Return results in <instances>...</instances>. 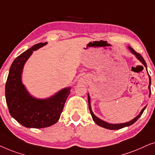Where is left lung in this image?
I'll return each instance as SVG.
<instances>
[{
  "label": "left lung",
  "mask_w": 155,
  "mask_h": 155,
  "mask_svg": "<svg viewBox=\"0 0 155 155\" xmlns=\"http://www.w3.org/2000/svg\"><path fill=\"white\" fill-rule=\"evenodd\" d=\"M128 48L130 50L132 53L133 54H135L136 57L139 59V60L141 61V62L143 64V65L145 66L146 67V69H147V64H146L145 59H143V57L141 56V54L139 53H137V51H135L134 49L130 47H128ZM148 73V72H147ZM148 76H149V79H150V84H149V89H150V95L149 96L150 97V94H151V89H150V86H151V78H150V76L149 75V74H148ZM91 99H90V96L88 94V108H89V110H90V113H91V115L92 116V118L93 120H94V122L96 123L97 125H99V126L102 127H104V128H106V129H109V130H119V129H121V128H123V127H127V126H130V125H133L134 123H135L136 121L137 120L138 118L141 116L142 113H143L144 110H145V109L146 108V106L144 107L143 108H142V110H141V112L140 113V114L137 115V116H136L135 118L132 120L129 121V122H127V123H120V124H111V123H106L105 122V121L102 120H101L100 118H98V117H96V115L94 114V113L92 112V110H91Z\"/></svg>",
  "instance_id": "obj_1"
}]
</instances>
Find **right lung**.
<instances>
[{
	"label": "right lung",
	"instance_id": "1",
	"mask_svg": "<svg viewBox=\"0 0 155 155\" xmlns=\"http://www.w3.org/2000/svg\"><path fill=\"white\" fill-rule=\"evenodd\" d=\"M47 45L38 43L16 57L10 68L5 84V99L11 116L22 125L30 128H43L59 120L70 94V88L59 91L46 99L32 97L22 83L23 67L33 51Z\"/></svg>",
	"mask_w": 155,
	"mask_h": 155
}]
</instances>
